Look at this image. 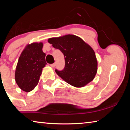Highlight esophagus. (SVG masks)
<instances>
[{"instance_id": "34e87169", "label": "esophagus", "mask_w": 130, "mask_h": 130, "mask_svg": "<svg viewBox=\"0 0 130 130\" xmlns=\"http://www.w3.org/2000/svg\"><path fill=\"white\" fill-rule=\"evenodd\" d=\"M50 67H54L55 66H56V63H52V64H50Z\"/></svg>"}]
</instances>
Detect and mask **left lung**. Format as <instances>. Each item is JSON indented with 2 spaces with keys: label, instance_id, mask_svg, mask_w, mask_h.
<instances>
[{
  "label": "left lung",
  "instance_id": "1",
  "mask_svg": "<svg viewBox=\"0 0 130 130\" xmlns=\"http://www.w3.org/2000/svg\"><path fill=\"white\" fill-rule=\"evenodd\" d=\"M48 42L64 56V68L62 70L55 69L63 80L72 86L82 87L93 80L98 70L96 55L82 39L74 35H67L49 38Z\"/></svg>",
  "mask_w": 130,
  "mask_h": 130
}]
</instances>
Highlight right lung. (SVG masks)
Instances as JSON below:
<instances>
[{
	"label": "right lung",
	"instance_id": "1",
	"mask_svg": "<svg viewBox=\"0 0 130 130\" xmlns=\"http://www.w3.org/2000/svg\"><path fill=\"white\" fill-rule=\"evenodd\" d=\"M42 47L41 42L28 45L19 57L15 77L18 85L24 91H32L38 84L42 68L47 64Z\"/></svg>",
	"mask_w": 130,
	"mask_h": 130
}]
</instances>
